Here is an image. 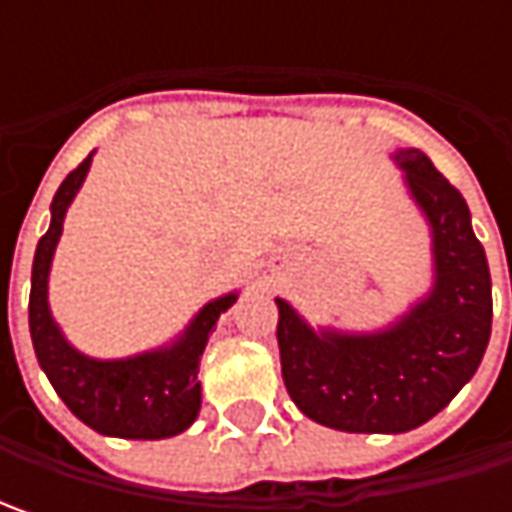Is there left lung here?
I'll return each mask as SVG.
<instances>
[{"instance_id":"left-lung-1","label":"left lung","mask_w":512,"mask_h":512,"mask_svg":"<svg viewBox=\"0 0 512 512\" xmlns=\"http://www.w3.org/2000/svg\"><path fill=\"white\" fill-rule=\"evenodd\" d=\"M433 233V290L379 333L313 330L279 305L287 393L307 419L344 433H404L444 410L482 364L493 325L490 267L464 196L422 150L393 153Z\"/></svg>"}]
</instances>
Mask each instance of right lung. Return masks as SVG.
Listing matches in <instances>:
<instances>
[{
	"label": "right lung",
	"mask_w": 512,
	"mask_h": 512,
	"mask_svg": "<svg viewBox=\"0 0 512 512\" xmlns=\"http://www.w3.org/2000/svg\"><path fill=\"white\" fill-rule=\"evenodd\" d=\"M90 159L93 153L79 168L70 170L59 185L50 202L48 233L36 245L28 305L33 350L59 399L68 404L76 419H82L96 433L119 439H168L187 430L199 416V359L205 353L207 336L216 327V319L239 299V293H227L222 299L207 302L185 333L159 350L102 362L70 347L50 316L48 273L56 242L62 236L65 213L88 176Z\"/></svg>",
	"instance_id": "1"
}]
</instances>
